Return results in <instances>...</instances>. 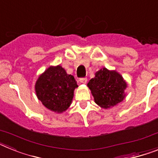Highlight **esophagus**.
<instances>
[{"mask_svg": "<svg viewBox=\"0 0 158 158\" xmlns=\"http://www.w3.org/2000/svg\"><path fill=\"white\" fill-rule=\"evenodd\" d=\"M87 81V78H81V79H79V82L81 83H86Z\"/></svg>", "mask_w": 158, "mask_h": 158, "instance_id": "34e87169", "label": "esophagus"}]
</instances>
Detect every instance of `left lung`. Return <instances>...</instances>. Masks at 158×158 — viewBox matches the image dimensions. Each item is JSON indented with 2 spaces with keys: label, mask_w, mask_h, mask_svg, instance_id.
<instances>
[{
  "label": "left lung",
  "mask_w": 158,
  "mask_h": 158,
  "mask_svg": "<svg viewBox=\"0 0 158 158\" xmlns=\"http://www.w3.org/2000/svg\"><path fill=\"white\" fill-rule=\"evenodd\" d=\"M87 87L95 103L101 108H108L123 101L127 83L116 71H109L104 67L95 72V77L88 82Z\"/></svg>",
  "instance_id": "obj_1"
}]
</instances>
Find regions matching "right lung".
I'll list each match as a JSON object with an SVG mask.
<instances>
[{"mask_svg": "<svg viewBox=\"0 0 158 158\" xmlns=\"http://www.w3.org/2000/svg\"><path fill=\"white\" fill-rule=\"evenodd\" d=\"M76 87L78 85L74 76L68 75L59 65L50 67L38 77L35 91L38 99L46 108L62 113L71 105Z\"/></svg>", "mask_w": 158, "mask_h": 158, "instance_id": "right-lung-1", "label": "right lung"}]
</instances>
